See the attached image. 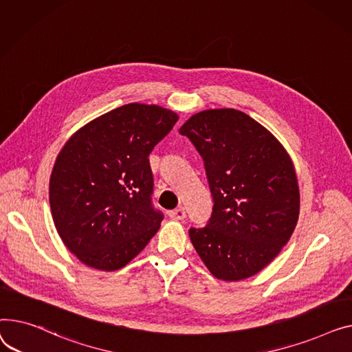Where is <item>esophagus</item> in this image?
Segmentation results:
<instances>
[{"label": "esophagus", "instance_id": "34e87169", "mask_svg": "<svg viewBox=\"0 0 352 352\" xmlns=\"http://www.w3.org/2000/svg\"><path fill=\"white\" fill-rule=\"evenodd\" d=\"M169 216H170L172 219H175V220H183V219L186 217V212H184L183 208H179V209L172 210V212L169 213Z\"/></svg>", "mask_w": 352, "mask_h": 352}]
</instances>
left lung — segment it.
Listing matches in <instances>:
<instances>
[{
	"mask_svg": "<svg viewBox=\"0 0 352 352\" xmlns=\"http://www.w3.org/2000/svg\"><path fill=\"white\" fill-rule=\"evenodd\" d=\"M204 160L214 200L212 217L189 236L219 280L260 273L290 240L300 216L294 163L280 140L232 108L192 115L179 131Z\"/></svg>",
	"mask_w": 352,
	"mask_h": 352,
	"instance_id": "1",
	"label": "left lung"
}]
</instances>
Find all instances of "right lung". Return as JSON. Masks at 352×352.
Wrapping results in <instances>:
<instances>
[{"label": "right lung", "mask_w": 352, "mask_h": 352, "mask_svg": "<svg viewBox=\"0 0 352 352\" xmlns=\"http://www.w3.org/2000/svg\"><path fill=\"white\" fill-rule=\"evenodd\" d=\"M179 115L128 103L79 128L58 153L50 179L55 229L79 261L100 272L131 263L156 234L149 153Z\"/></svg>", "instance_id": "1"}]
</instances>
